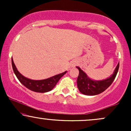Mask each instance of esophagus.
<instances>
[{
  "label": "esophagus",
  "instance_id": "1",
  "mask_svg": "<svg viewBox=\"0 0 131 131\" xmlns=\"http://www.w3.org/2000/svg\"><path fill=\"white\" fill-rule=\"evenodd\" d=\"M74 64H72V67H74Z\"/></svg>",
  "mask_w": 131,
  "mask_h": 131
}]
</instances>
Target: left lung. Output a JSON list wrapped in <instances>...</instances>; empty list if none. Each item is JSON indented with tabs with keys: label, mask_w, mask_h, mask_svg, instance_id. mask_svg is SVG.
<instances>
[{
	"label": "left lung",
	"mask_w": 131,
	"mask_h": 131,
	"mask_svg": "<svg viewBox=\"0 0 131 131\" xmlns=\"http://www.w3.org/2000/svg\"><path fill=\"white\" fill-rule=\"evenodd\" d=\"M119 63L116 67L114 73L110 77L102 81H95L91 79L79 67L76 68L79 70V73L77 79V85L79 91L82 94L86 95H95L101 94L105 91L115 80L118 73Z\"/></svg>",
	"instance_id": "obj_1"
}]
</instances>
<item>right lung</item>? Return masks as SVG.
<instances>
[{
    "instance_id": "add662e5",
    "label": "right lung",
    "mask_w": 131,
    "mask_h": 131,
    "mask_svg": "<svg viewBox=\"0 0 131 131\" xmlns=\"http://www.w3.org/2000/svg\"><path fill=\"white\" fill-rule=\"evenodd\" d=\"M12 68L14 73L19 82L28 89L36 92L44 93L50 91L56 85L60 79L67 73V71H65L64 73L42 80H32L25 77L21 73H19L13 62V58H12Z\"/></svg>"
}]
</instances>
